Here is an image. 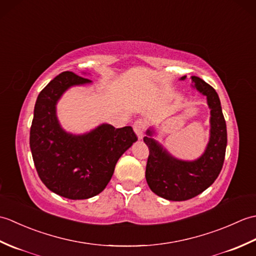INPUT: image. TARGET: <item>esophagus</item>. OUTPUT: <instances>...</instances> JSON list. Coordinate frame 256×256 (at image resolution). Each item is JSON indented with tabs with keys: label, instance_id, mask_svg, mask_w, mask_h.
Wrapping results in <instances>:
<instances>
[{
	"label": "esophagus",
	"instance_id": "1",
	"mask_svg": "<svg viewBox=\"0 0 256 256\" xmlns=\"http://www.w3.org/2000/svg\"><path fill=\"white\" fill-rule=\"evenodd\" d=\"M145 128H146V123L143 121V120H136V121L134 122L133 128H134V132L136 133L138 140L143 138V133H144Z\"/></svg>",
	"mask_w": 256,
	"mask_h": 256
}]
</instances>
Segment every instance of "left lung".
Wrapping results in <instances>:
<instances>
[{
    "instance_id": "obj_1",
    "label": "left lung",
    "mask_w": 256,
    "mask_h": 256,
    "mask_svg": "<svg viewBox=\"0 0 256 256\" xmlns=\"http://www.w3.org/2000/svg\"><path fill=\"white\" fill-rule=\"evenodd\" d=\"M186 76L182 77V80ZM192 80L194 88L206 96L211 110L210 140L202 156L194 162L178 160L155 140L144 138L150 150L145 172L146 182L152 192L172 201L192 199L210 187L218 178L226 156V124L218 94L199 77L192 76ZM148 134L152 135L150 130Z\"/></svg>"
}]
</instances>
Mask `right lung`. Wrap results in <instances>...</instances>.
<instances>
[{
  "label": "right lung",
  "mask_w": 256,
  "mask_h": 256,
  "mask_svg": "<svg viewBox=\"0 0 256 256\" xmlns=\"http://www.w3.org/2000/svg\"><path fill=\"white\" fill-rule=\"evenodd\" d=\"M91 81L72 72L54 78L38 94L30 145L40 180L62 197L79 200L100 194L120 157L138 140L131 126L102 124L84 135L66 133L56 116V103L69 86Z\"/></svg>",
  "instance_id": "obj_1"
}]
</instances>
